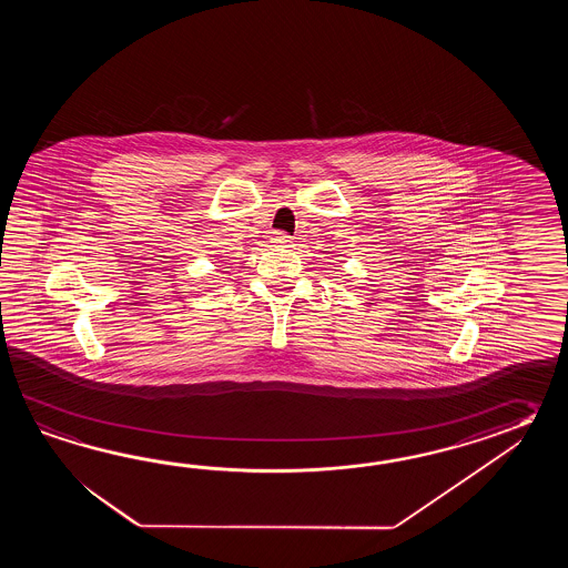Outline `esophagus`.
Masks as SVG:
<instances>
[{
  "label": "esophagus",
  "instance_id": "obj_1",
  "mask_svg": "<svg viewBox=\"0 0 568 568\" xmlns=\"http://www.w3.org/2000/svg\"><path fill=\"white\" fill-rule=\"evenodd\" d=\"M290 242H292V237L286 235L284 231H274V233H272V243H276L280 247H288Z\"/></svg>",
  "mask_w": 568,
  "mask_h": 568
}]
</instances>
